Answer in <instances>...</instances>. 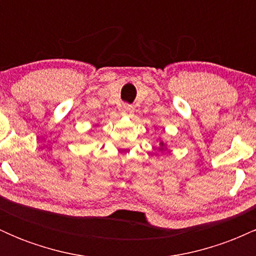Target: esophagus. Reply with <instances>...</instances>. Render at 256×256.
Segmentation results:
<instances>
[{"label": "esophagus", "mask_w": 256, "mask_h": 256, "mask_svg": "<svg viewBox=\"0 0 256 256\" xmlns=\"http://www.w3.org/2000/svg\"><path fill=\"white\" fill-rule=\"evenodd\" d=\"M132 112H134V108H132L131 104H122V116H132Z\"/></svg>", "instance_id": "34e87169"}]
</instances>
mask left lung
<instances>
[{
  "label": "left lung",
  "instance_id": "8db88e82",
  "mask_svg": "<svg viewBox=\"0 0 256 256\" xmlns=\"http://www.w3.org/2000/svg\"><path fill=\"white\" fill-rule=\"evenodd\" d=\"M158 150H160L161 152H165V150H167V144L165 142H164L162 140H160V143H158Z\"/></svg>",
  "mask_w": 256,
  "mask_h": 256
}]
</instances>
